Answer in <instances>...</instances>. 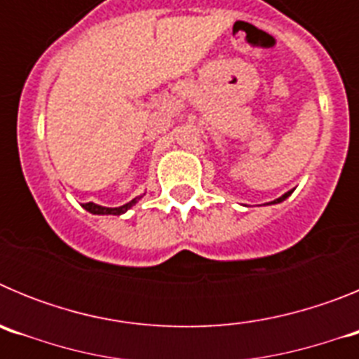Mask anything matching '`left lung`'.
<instances>
[{"mask_svg": "<svg viewBox=\"0 0 359 359\" xmlns=\"http://www.w3.org/2000/svg\"><path fill=\"white\" fill-rule=\"evenodd\" d=\"M291 194H293V190H287L286 194H284V196H280V198H277V199H273V201H269L268 205H277V203H282V201H284V199H287V198H290Z\"/></svg>", "mask_w": 359, "mask_h": 359, "instance_id": "8db88e82", "label": "left lung"}]
</instances>
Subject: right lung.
Returning <instances> with one entry per match:
<instances>
[{
  "label": "right lung",
  "instance_id": "add662e5",
  "mask_svg": "<svg viewBox=\"0 0 359 359\" xmlns=\"http://www.w3.org/2000/svg\"><path fill=\"white\" fill-rule=\"evenodd\" d=\"M144 198V194L142 196H136L135 199H131L129 203H126V205H122V207H102V205H97V203H84L82 205V208L84 210H88L90 214H95V215H122L126 214V212L129 210V208H133L136 205V203L140 201V199Z\"/></svg>",
  "mask_w": 359,
  "mask_h": 359
}]
</instances>
